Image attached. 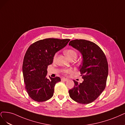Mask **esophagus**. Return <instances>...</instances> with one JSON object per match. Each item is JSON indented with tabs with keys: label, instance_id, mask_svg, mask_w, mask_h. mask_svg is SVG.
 I'll use <instances>...</instances> for the list:
<instances>
[{
	"label": "esophagus",
	"instance_id": "34e87169",
	"mask_svg": "<svg viewBox=\"0 0 125 125\" xmlns=\"http://www.w3.org/2000/svg\"><path fill=\"white\" fill-rule=\"evenodd\" d=\"M67 80H68V79L65 78H62L61 79V80H62V81H64V82H66Z\"/></svg>",
	"mask_w": 125,
	"mask_h": 125
}]
</instances>
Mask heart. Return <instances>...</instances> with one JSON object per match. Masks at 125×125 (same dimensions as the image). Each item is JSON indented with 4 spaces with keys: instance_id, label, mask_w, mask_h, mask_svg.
I'll list each match as a JSON object with an SVG mask.
<instances>
[{
    "instance_id": "b5f03b06",
    "label": "heart",
    "mask_w": 125,
    "mask_h": 125,
    "mask_svg": "<svg viewBox=\"0 0 125 125\" xmlns=\"http://www.w3.org/2000/svg\"><path fill=\"white\" fill-rule=\"evenodd\" d=\"M65 54L67 55L68 58L70 60H75L76 58L77 57V53L75 50L73 49H67L65 51ZM56 58V54L54 56V60H55ZM62 72L65 75H67L68 74H70L72 72V69L71 68H64L62 70Z\"/></svg>"
}]
</instances>
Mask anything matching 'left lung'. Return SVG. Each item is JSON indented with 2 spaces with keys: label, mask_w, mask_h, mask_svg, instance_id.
Returning a JSON list of instances; mask_svg holds the SVG:
<instances>
[{
  "label": "left lung",
  "mask_w": 125,
  "mask_h": 125,
  "mask_svg": "<svg viewBox=\"0 0 125 125\" xmlns=\"http://www.w3.org/2000/svg\"><path fill=\"white\" fill-rule=\"evenodd\" d=\"M69 45L83 55L79 71L83 79L80 83L74 80L75 86L68 91L70 96L79 103H90L98 98L106 86L108 72L106 56L96 44L86 40H73Z\"/></svg>",
  "instance_id": "left-lung-1"
}]
</instances>
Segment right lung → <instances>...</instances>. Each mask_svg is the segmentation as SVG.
<instances>
[{
    "label": "right lung",
    "instance_id": "add662e5",
    "mask_svg": "<svg viewBox=\"0 0 125 125\" xmlns=\"http://www.w3.org/2000/svg\"><path fill=\"white\" fill-rule=\"evenodd\" d=\"M70 39L47 38L37 41L28 48L24 57L22 70L25 89L31 99L43 102L53 95L59 77H47L48 66L53 62L55 53L65 47Z\"/></svg>",
    "mask_w": 125,
    "mask_h": 125
}]
</instances>
